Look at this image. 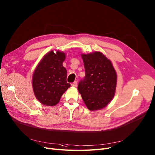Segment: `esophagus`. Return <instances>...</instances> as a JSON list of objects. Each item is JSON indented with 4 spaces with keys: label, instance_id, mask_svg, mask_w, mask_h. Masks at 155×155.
Returning a JSON list of instances; mask_svg holds the SVG:
<instances>
[{
    "label": "esophagus",
    "instance_id": "obj_1",
    "mask_svg": "<svg viewBox=\"0 0 155 155\" xmlns=\"http://www.w3.org/2000/svg\"><path fill=\"white\" fill-rule=\"evenodd\" d=\"M71 86L77 87V81H75L73 83H72V84H71Z\"/></svg>",
    "mask_w": 155,
    "mask_h": 155
}]
</instances>
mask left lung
Segmentation results:
<instances>
[{
	"mask_svg": "<svg viewBox=\"0 0 155 155\" xmlns=\"http://www.w3.org/2000/svg\"><path fill=\"white\" fill-rule=\"evenodd\" d=\"M82 57L85 76L78 83V92L89 110L103 108L115 95L116 71L111 62L99 52L82 54Z\"/></svg>",
	"mask_w": 155,
	"mask_h": 155,
	"instance_id": "1",
	"label": "left lung"
}]
</instances>
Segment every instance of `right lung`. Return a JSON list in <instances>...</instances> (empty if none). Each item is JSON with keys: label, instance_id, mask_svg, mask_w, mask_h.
I'll return each instance as SVG.
<instances>
[{"label": "right lung", "instance_id": "obj_1", "mask_svg": "<svg viewBox=\"0 0 155 155\" xmlns=\"http://www.w3.org/2000/svg\"><path fill=\"white\" fill-rule=\"evenodd\" d=\"M63 52L51 51L43 58L33 75V88L36 98L46 106H54L70 87L67 83V72L63 63Z\"/></svg>", "mask_w": 155, "mask_h": 155}]
</instances>
